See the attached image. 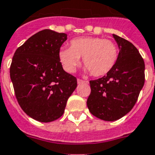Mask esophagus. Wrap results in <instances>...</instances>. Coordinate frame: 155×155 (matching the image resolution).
Returning a JSON list of instances; mask_svg holds the SVG:
<instances>
[{"label":"esophagus","instance_id":"esophagus-1","mask_svg":"<svg viewBox=\"0 0 155 155\" xmlns=\"http://www.w3.org/2000/svg\"><path fill=\"white\" fill-rule=\"evenodd\" d=\"M84 82H85V81H83V80H82V79H78V84H81V83H84Z\"/></svg>","mask_w":155,"mask_h":155}]
</instances>
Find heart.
Segmentation results:
<instances>
[{"mask_svg": "<svg viewBox=\"0 0 155 155\" xmlns=\"http://www.w3.org/2000/svg\"><path fill=\"white\" fill-rule=\"evenodd\" d=\"M80 58H82L87 72H91L95 77L104 76L116 64L118 48L110 40L82 37L71 41L70 48L62 47L59 51V60L68 73L75 72Z\"/></svg>", "mask_w": 155, "mask_h": 155, "instance_id": "b5f03b06", "label": "heart"}]
</instances>
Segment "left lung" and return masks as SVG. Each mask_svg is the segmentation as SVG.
I'll return each mask as SVG.
<instances>
[{"mask_svg":"<svg viewBox=\"0 0 155 155\" xmlns=\"http://www.w3.org/2000/svg\"><path fill=\"white\" fill-rule=\"evenodd\" d=\"M119 53L112 70L101 78L90 81L87 104L94 116L116 121L129 113L145 83V63L136 46L113 34Z\"/></svg>","mask_w":155,"mask_h":155,"instance_id":"obj_1","label":"left lung"}]
</instances>
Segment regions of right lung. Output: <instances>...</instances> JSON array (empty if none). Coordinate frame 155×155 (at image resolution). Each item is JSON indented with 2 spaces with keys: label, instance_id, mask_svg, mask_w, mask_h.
I'll return each mask as SVG.
<instances>
[{
  "label": "right lung",
  "instance_id": "obj_1",
  "mask_svg": "<svg viewBox=\"0 0 155 155\" xmlns=\"http://www.w3.org/2000/svg\"><path fill=\"white\" fill-rule=\"evenodd\" d=\"M67 34L45 29L16 50L10 79L18 104L27 115L41 123L58 119L77 87V78L66 73L59 51Z\"/></svg>",
  "mask_w": 155,
  "mask_h": 155
}]
</instances>
